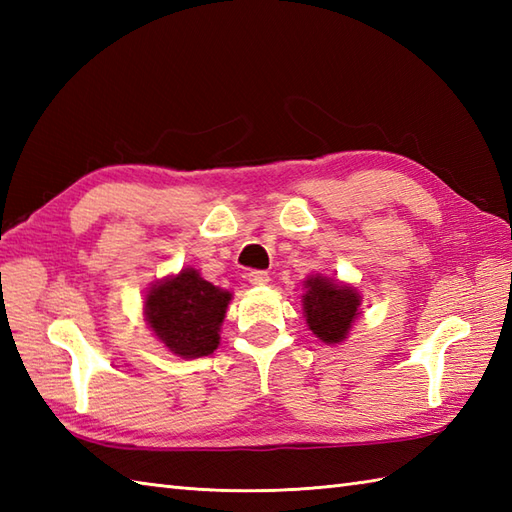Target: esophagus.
Listing matches in <instances>:
<instances>
[{
    "mask_svg": "<svg viewBox=\"0 0 512 512\" xmlns=\"http://www.w3.org/2000/svg\"><path fill=\"white\" fill-rule=\"evenodd\" d=\"M246 279H248V284L255 288L268 286V281H270L268 273H264V270H250V273H246Z\"/></svg>",
    "mask_w": 512,
    "mask_h": 512,
    "instance_id": "esophagus-1",
    "label": "esophagus"
}]
</instances>
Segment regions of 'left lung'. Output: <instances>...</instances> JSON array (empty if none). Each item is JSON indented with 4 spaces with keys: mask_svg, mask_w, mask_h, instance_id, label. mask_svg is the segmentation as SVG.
Segmentation results:
<instances>
[{
    "mask_svg": "<svg viewBox=\"0 0 512 512\" xmlns=\"http://www.w3.org/2000/svg\"><path fill=\"white\" fill-rule=\"evenodd\" d=\"M303 288V317L312 334L325 345L343 343L350 336L354 321L361 317V292L323 275H310L303 281Z\"/></svg>",
    "mask_w": 512,
    "mask_h": 512,
    "instance_id": "8db88e82",
    "label": "left lung"
}]
</instances>
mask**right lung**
I'll list each match as a JSON object with an SVG mask.
<instances>
[{
  "label": "right lung",
  "mask_w": 512,
  "mask_h": 512,
  "mask_svg": "<svg viewBox=\"0 0 512 512\" xmlns=\"http://www.w3.org/2000/svg\"><path fill=\"white\" fill-rule=\"evenodd\" d=\"M233 292L213 286L187 266L156 281L145 295V321L173 356L202 358L220 345V332Z\"/></svg>",
  "instance_id": "right-lung-1"
}]
</instances>
